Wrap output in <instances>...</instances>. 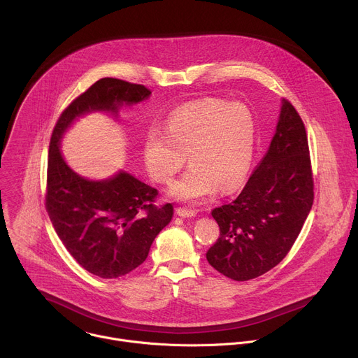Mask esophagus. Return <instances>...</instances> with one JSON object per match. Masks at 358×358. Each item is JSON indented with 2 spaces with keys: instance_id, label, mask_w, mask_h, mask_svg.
<instances>
[{
  "instance_id": "34e87169",
  "label": "esophagus",
  "mask_w": 358,
  "mask_h": 358,
  "mask_svg": "<svg viewBox=\"0 0 358 358\" xmlns=\"http://www.w3.org/2000/svg\"><path fill=\"white\" fill-rule=\"evenodd\" d=\"M177 214L180 217H195L196 215V211L195 210H191V208H185V207H178L177 208Z\"/></svg>"
}]
</instances>
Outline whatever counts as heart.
I'll use <instances>...</instances> for the list:
<instances>
[{
    "instance_id": "heart-1",
    "label": "heart",
    "mask_w": 358,
    "mask_h": 358,
    "mask_svg": "<svg viewBox=\"0 0 358 358\" xmlns=\"http://www.w3.org/2000/svg\"><path fill=\"white\" fill-rule=\"evenodd\" d=\"M257 148V120L242 103L210 99L170 115L164 131L145 133L143 157L150 177L170 184L185 164L188 171L173 184L170 194L185 201H201L220 187L229 192L248 177Z\"/></svg>"
}]
</instances>
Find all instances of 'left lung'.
Here are the masks:
<instances>
[{
	"mask_svg": "<svg viewBox=\"0 0 358 358\" xmlns=\"http://www.w3.org/2000/svg\"><path fill=\"white\" fill-rule=\"evenodd\" d=\"M313 189L308 133L294 106L283 99L265 157L242 192L213 210L220 238L207 252L210 265L236 282L273 269L297 239L313 206Z\"/></svg>",
	"mask_w": 358,
	"mask_h": 358,
	"instance_id": "obj_1",
	"label": "left lung"
}]
</instances>
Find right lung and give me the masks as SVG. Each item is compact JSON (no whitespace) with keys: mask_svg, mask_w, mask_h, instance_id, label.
<instances>
[{"mask_svg":"<svg viewBox=\"0 0 358 358\" xmlns=\"http://www.w3.org/2000/svg\"><path fill=\"white\" fill-rule=\"evenodd\" d=\"M144 85L103 78L61 113L49 141L45 207L59 239L87 272L115 279L141 265L159 232L173 218V203L159 206V191L127 173L89 181L64 162L59 141L66 127L92 110L117 112L150 96Z\"/></svg>","mask_w":358,"mask_h":358,"instance_id":"obj_1","label":"right lung"}]
</instances>
